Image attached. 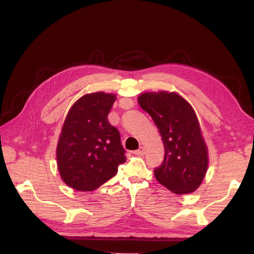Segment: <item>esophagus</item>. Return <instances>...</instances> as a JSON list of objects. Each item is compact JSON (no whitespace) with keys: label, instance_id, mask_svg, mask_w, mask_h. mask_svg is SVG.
Masks as SVG:
<instances>
[{"label":"esophagus","instance_id":"esophagus-1","mask_svg":"<svg viewBox=\"0 0 254 254\" xmlns=\"http://www.w3.org/2000/svg\"><path fill=\"white\" fill-rule=\"evenodd\" d=\"M135 154H136V155H138V156H143V155L145 154V149H144V147H143V146L139 147V148L136 150V152H135Z\"/></svg>","mask_w":254,"mask_h":254}]
</instances>
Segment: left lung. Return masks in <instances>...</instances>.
Segmentation results:
<instances>
[{
	"label": "left lung",
	"instance_id": "obj_1",
	"mask_svg": "<svg viewBox=\"0 0 254 254\" xmlns=\"http://www.w3.org/2000/svg\"><path fill=\"white\" fill-rule=\"evenodd\" d=\"M138 104L152 117L165 146L156 179L176 194L194 192L207 171V147L193 108L176 93H144Z\"/></svg>",
	"mask_w": 254,
	"mask_h": 254
}]
</instances>
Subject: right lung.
Returning <instances> with one entry per match:
<instances>
[{"label":"right lung","instance_id":"1","mask_svg":"<svg viewBox=\"0 0 254 254\" xmlns=\"http://www.w3.org/2000/svg\"><path fill=\"white\" fill-rule=\"evenodd\" d=\"M116 100L112 94H87L69 109L57 147L62 180L77 191H93L126 163L120 133L108 122Z\"/></svg>","mask_w":254,"mask_h":254}]
</instances>
